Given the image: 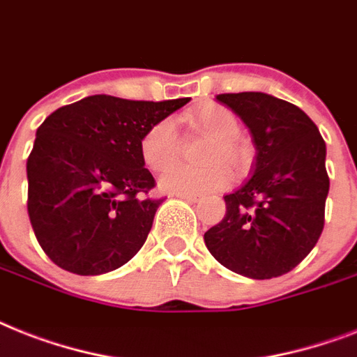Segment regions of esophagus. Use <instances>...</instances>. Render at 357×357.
<instances>
[{"label": "esophagus", "instance_id": "esophagus-1", "mask_svg": "<svg viewBox=\"0 0 357 357\" xmlns=\"http://www.w3.org/2000/svg\"><path fill=\"white\" fill-rule=\"evenodd\" d=\"M178 198L187 199L190 204H198V202H202V196H198V194H178Z\"/></svg>", "mask_w": 357, "mask_h": 357}]
</instances>
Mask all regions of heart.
<instances>
[{
	"label": "heart",
	"mask_w": 357,
	"mask_h": 357,
	"mask_svg": "<svg viewBox=\"0 0 357 357\" xmlns=\"http://www.w3.org/2000/svg\"><path fill=\"white\" fill-rule=\"evenodd\" d=\"M194 126L213 139L205 150L204 161L207 167L194 169L188 165H171L178 158L179 141L178 128L174 119L165 117L152 124L144 132L139 150L144 165L153 172H159L165 166L169 169L159 176V185L165 190L176 194H205L220 190L229 183L233 170H242L248 165V152L240 144V123L236 115L224 106H205L194 113Z\"/></svg>",
	"instance_id": "1"
}]
</instances>
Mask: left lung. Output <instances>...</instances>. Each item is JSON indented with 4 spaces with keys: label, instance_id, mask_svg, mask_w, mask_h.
<instances>
[{
    "label": "left lung",
    "instance_id": "8db88e82",
    "mask_svg": "<svg viewBox=\"0 0 357 357\" xmlns=\"http://www.w3.org/2000/svg\"><path fill=\"white\" fill-rule=\"evenodd\" d=\"M251 132V178L224 196V220L205 233L222 266L249 279L288 273L317 244L330 179L326 144L295 104L259 91L216 95Z\"/></svg>",
    "mask_w": 357,
    "mask_h": 357
}]
</instances>
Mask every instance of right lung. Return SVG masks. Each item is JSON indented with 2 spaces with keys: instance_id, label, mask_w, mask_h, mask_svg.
Here are the masks:
<instances>
[{
  "instance_id": "add662e5",
  "label": "right lung",
  "mask_w": 357,
  "mask_h": 357,
  "mask_svg": "<svg viewBox=\"0 0 357 357\" xmlns=\"http://www.w3.org/2000/svg\"><path fill=\"white\" fill-rule=\"evenodd\" d=\"M188 100L93 95L40 124L27 159V211L38 244L56 266L102 275L143 248L163 198L150 196L155 179L139 144Z\"/></svg>"
}]
</instances>
